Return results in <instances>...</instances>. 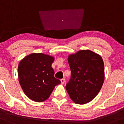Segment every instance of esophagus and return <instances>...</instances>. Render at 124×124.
Masks as SVG:
<instances>
[{"mask_svg":"<svg viewBox=\"0 0 124 124\" xmlns=\"http://www.w3.org/2000/svg\"><path fill=\"white\" fill-rule=\"evenodd\" d=\"M61 83H62V84H64L65 83V78L61 79Z\"/></svg>","mask_w":124,"mask_h":124,"instance_id":"1","label":"esophagus"}]
</instances>
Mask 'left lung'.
Listing matches in <instances>:
<instances>
[{"mask_svg": "<svg viewBox=\"0 0 124 124\" xmlns=\"http://www.w3.org/2000/svg\"><path fill=\"white\" fill-rule=\"evenodd\" d=\"M71 75L66 88L75 103L90 102L100 92L104 81V64L98 54L83 50L68 57Z\"/></svg>", "mask_w": 124, "mask_h": 124, "instance_id": "obj_1", "label": "left lung"}]
</instances>
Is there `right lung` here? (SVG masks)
Masks as SVG:
<instances>
[{
	"label": "right lung",
	"mask_w": 124,
	"mask_h": 124,
	"mask_svg": "<svg viewBox=\"0 0 124 124\" xmlns=\"http://www.w3.org/2000/svg\"><path fill=\"white\" fill-rule=\"evenodd\" d=\"M54 58L43 53H32L23 58L18 66L20 84L24 94L36 102L49 98L61 81L54 76L51 64Z\"/></svg>",
	"instance_id": "right-lung-1"
}]
</instances>
